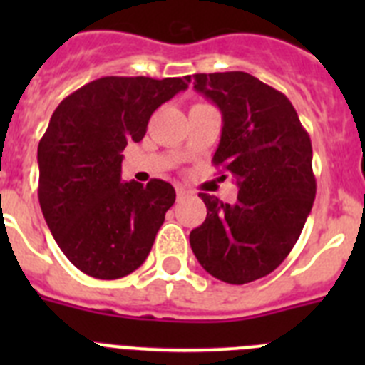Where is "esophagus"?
<instances>
[{"mask_svg":"<svg viewBox=\"0 0 365 365\" xmlns=\"http://www.w3.org/2000/svg\"><path fill=\"white\" fill-rule=\"evenodd\" d=\"M188 193L190 192L186 188H182V186H177V199H179V201H182V199H185Z\"/></svg>","mask_w":365,"mask_h":365,"instance_id":"esophagus-1","label":"esophagus"}]
</instances>
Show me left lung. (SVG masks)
<instances>
[{"instance_id": "left-lung-1", "label": "left lung", "mask_w": 365, "mask_h": 365, "mask_svg": "<svg viewBox=\"0 0 365 365\" xmlns=\"http://www.w3.org/2000/svg\"><path fill=\"white\" fill-rule=\"evenodd\" d=\"M186 80L221 111L212 163L232 173L240 188L232 205L199 193L208 212L190 232V245L214 278L232 285L256 282L282 265L311 214V138L291 100L252 74L199 73Z\"/></svg>"}]
</instances>
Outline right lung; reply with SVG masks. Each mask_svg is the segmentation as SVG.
Instances as JSON below:
<instances>
[{
  "instance_id": "1",
  "label": "right lung",
  "mask_w": 365,
  "mask_h": 365,
  "mask_svg": "<svg viewBox=\"0 0 365 365\" xmlns=\"http://www.w3.org/2000/svg\"><path fill=\"white\" fill-rule=\"evenodd\" d=\"M186 87L182 78L104 76L54 109L38 144V199L58 247L87 276L124 278L146 261L175 190L160 179L122 182V151Z\"/></svg>"
}]
</instances>
